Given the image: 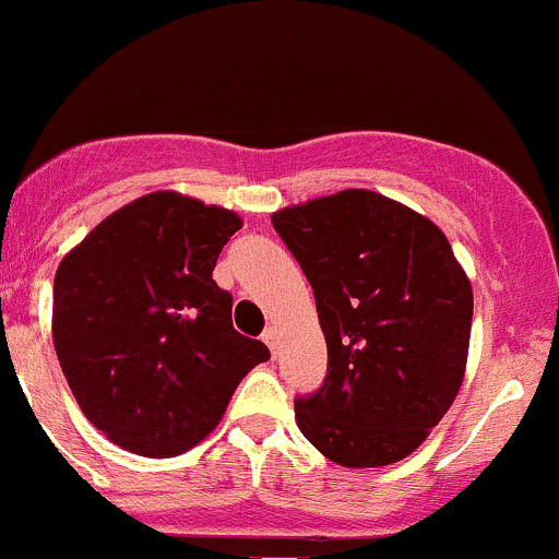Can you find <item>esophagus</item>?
I'll return each instance as SVG.
<instances>
[{"instance_id": "esophagus-1", "label": "esophagus", "mask_w": 559, "mask_h": 559, "mask_svg": "<svg viewBox=\"0 0 559 559\" xmlns=\"http://www.w3.org/2000/svg\"><path fill=\"white\" fill-rule=\"evenodd\" d=\"M262 342L271 346V352L275 355V349H278V329H275V325H267L265 333H262Z\"/></svg>"}]
</instances>
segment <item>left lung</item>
<instances>
[{
  "label": "left lung",
  "mask_w": 559,
  "mask_h": 559,
  "mask_svg": "<svg viewBox=\"0 0 559 559\" xmlns=\"http://www.w3.org/2000/svg\"><path fill=\"white\" fill-rule=\"evenodd\" d=\"M273 228L316 294L329 373L294 400L299 431L344 467L415 452L463 386L473 288L428 217L368 189L286 207Z\"/></svg>",
  "instance_id": "obj_1"
}]
</instances>
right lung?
Instances as JSON below:
<instances>
[{
	"mask_svg": "<svg viewBox=\"0 0 559 559\" xmlns=\"http://www.w3.org/2000/svg\"><path fill=\"white\" fill-rule=\"evenodd\" d=\"M239 228L230 210L155 191L105 217L57 267V360L112 444L144 457L186 452L271 357L234 329V297L213 281Z\"/></svg>",
	"mask_w": 559,
	"mask_h": 559,
	"instance_id": "add662e5",
	"label": "right lung"
}]
</instances>
